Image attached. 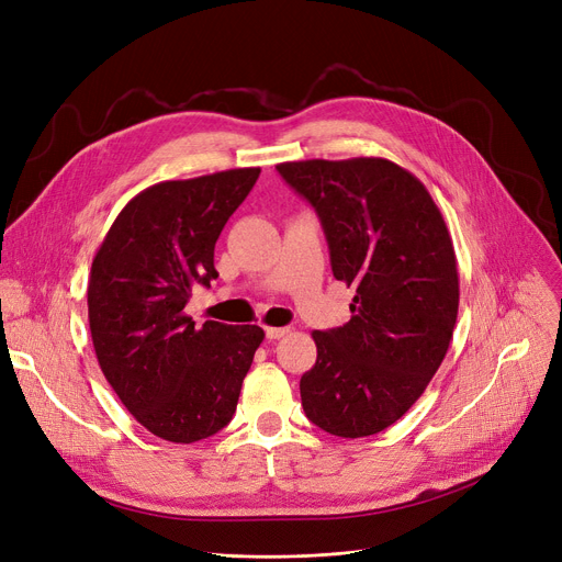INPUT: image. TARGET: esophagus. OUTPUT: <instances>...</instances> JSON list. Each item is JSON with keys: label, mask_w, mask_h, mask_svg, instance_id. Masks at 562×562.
<instances>
[{"label": "esophagus", "mask_w": 562, "mask_h": 562, "mask_svg": "<svg viewBox=\"0 0 562 562\" xmlns=\"http://www.w3.org/2000/svg\"><path fill=\"white\" fill-rule=\"evenodd\" d=\"M265 334L269 340H278V338H284L289 334V329L286 327H267Z\"/></svg>", "instance_id": "esophagus-1"}]
</instances>
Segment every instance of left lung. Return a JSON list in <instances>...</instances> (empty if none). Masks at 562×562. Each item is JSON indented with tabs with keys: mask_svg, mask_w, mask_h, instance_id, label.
<instances>
[{
	"mask_svg": "<svg viewBox=\"0 0 562 562\" xmlns=\"http://www.w3.org/2000/svg\"><path fill=\"white\" fill-rule=\"evenodd\" d=\"M278 172L314 206L334 278L356 289L349 323L312 334L304 415L336 437L376 435L411 411L452 340L459 278L446 222L426 186L387 159L289 161Z\"/></svg>",
	"mask_w": 562,
	"mask_h": 562,
	"instance_id": "obj_1",
	"label": "left lung"
}]
</instances>
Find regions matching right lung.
I'll list each match as a JSON object with an SVG mask.
<instances>
[{"mask_svg":"<svg viewBox=\"0 0 562 562\" xmlns=\"http://www.w3.org/2000/svg\"><path fill=\"white\" fill-rule=\"evenodd\" d=\"M258 177L260 168H237L145 188L91 262L98 366L134 419L166 441L192 443L228 426L265 340L258 325L194 327L183 312L192 286L217 278V237Z\"/></svg>","mask_w":562,"mask_h":562,"instance_id":"obj_1","label":"right lung"}]
</instances>
